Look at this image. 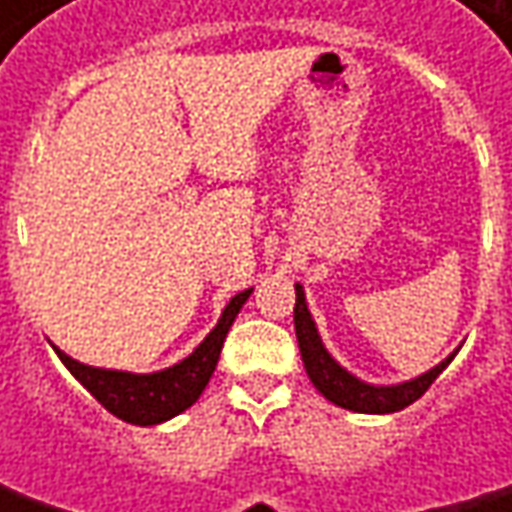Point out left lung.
Here are the masks:
<instances>
[{
	"label": "left lung",
	"instance_id": "obj_1",
	"mask_svg": "<svg viewBox=\"0 0 512 512\" xmlns=\"http://www.w3.org/2000/svg\"><path fill=\"white\" fill-rule=\"evenodd\" d=\"M293 325H296V339H299V350H302V362H305L307 376L313 387L325 396L327 402H333L336 407L353 410V413H396L404 410L407 404H413L416 399H422L424 390L439 379L447 364L453 362V356L459 353V347L436 364L427 373L407 379L399 384H370L353 376L347 367L336 362L330 356V350L319 336V327L313 322L310 310H307L305 287L296 285V307H293Z\"/></svg>",
	"mask_w": 512,
	"mask_h": 512
}]
</instances>
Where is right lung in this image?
Masks as SVG:
<instances>
[{
	"label": "right lung",
	"instance_id": "1",
	"mask_svg": "<svg viewBox=\"0 0 512 512\" xmlns=\"http://www.w3.org/2000/svg\"><path fill=\"white\" fill-rule=\"evenodd\" d=\"M250 293H253V287L236 293L222 310L216 327L199 342V347H193L190 356H185L182 362L170 364L165 370L130 373V370L93 367V364L76 362L73 356L59 350L56 344H50V347L56 350V356L82 382V387L88 390L90 396L105 410H110L116 419L139 424V427L162 424L173 419V416H179V413H185L187 407L202 396V390H205L213 370H216L227 330L236 322V316L250 299Z\"/></svg>",
	"mask_w": 512,
	"mask_h": 512
}]
</instances>
